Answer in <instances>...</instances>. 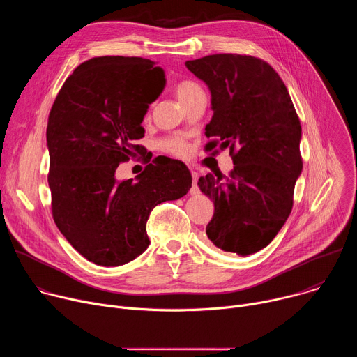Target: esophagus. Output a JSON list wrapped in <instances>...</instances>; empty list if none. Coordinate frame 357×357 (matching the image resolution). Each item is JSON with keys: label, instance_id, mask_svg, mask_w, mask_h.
Returning <instances> with one entry per match:
<instances>
[{"label": "esophagus", "instance_id": "esophagus-1", "mask_svg": "<svg viewBox=\"0 0 357 357\" xmlns=\"http://www.w3.org/2000/svg\"><path fill=\"white\" fill-rule=\"evenodd\" d=\"M190 195H196L199 193V188H197V172L192 171V188H190Z\"/></svg>", "mask_w": 357, "mask_h": 357}]
</instances>
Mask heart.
Returning <instances> with one entry per match:
<instances>
[{
	"mask_svg": "<svg viewBox=\"0 0 357 357\" xmlns=\"http://www.w3.org/2000/svg\"><path fill=\"white\" fill-rule=\"evenodd\" d=\"M175 93H176V97L179 98V101L182 105L188 103V101L190 98H193L196 94L199 93H203L200 86L192 80H182L179 82L176 86H175ZM160 146L169 152V154L172 155H176V157H186L188 155V144L181 139V138H168V139H164L160 142Z\"/></svg>",
	"mask_w": 357,
	"mask_h": 357,
	"instance_id": "b5f03b06",
	"label": "heart"
}]
</instances>
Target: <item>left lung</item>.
I'll use <instances>...</instances> for the list:
<instances>
[{
    "mask_svg": "<svg viewBox=\"0 0 357 357\" xmlns=\"http://www.w3.org/2000/svg\"><path fill=\"white\" fill-rule=\"evenodd\" d=\"M186 68L212 94L205 128L212 151L229 148V176L199 178L213 200L208 238L220 250L250 256L267 247L287 222L302 172L301 123L278 73L264 61L234 54L188 61Z\"/></svg>",
    "mask_w": 357,
    "mask_h": 357,
    "instance_id": "obj_1",
    "label": "left lung"
}]
</instances>
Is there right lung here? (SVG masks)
Instances as JSON below:
<instances>
[{
    "label": "right lung",
    "mask_w": 357,
    "mask_h": 357,
    "mask_svg": "<svg viewBox=\"0 0 357 357\" xmlns=\"http://www.w3.org/2000/svg\"><path fill=\"white\" fill-rule=\"evenodd\" d=\"M165 83L164 69L149 59L93 58L66 79L49 113L54 220L72 247L97 266L137 259L149 245L151 211L192 186L188 167L171 158L152 161L135 179L116 178L121 162L138 154L145 158L146 149L135 142L144 137V116Z\"/></svg>",
    "instance_id": "obj_1"
}]
</instances>
